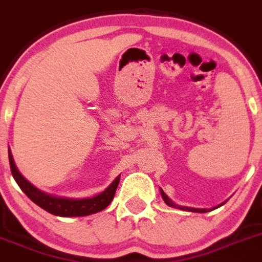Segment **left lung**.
<instances>
[{"label":"left lung","instance_id":"8db88e82","mask_svg":"<svg viewBox=\"0 0 262 262\" xmlns=\"http://www.w3.org/2000/svg\"><path fill=\"white\" fill-rule=\"evenodd\" d=\"M160 194H161V198H163V200L165 202V204L169 205V207H172V208H177V209H182V211H187V212H198V213H205V212H209L212 211V209H216L219 208V207H221V205H224L225 203L227 202V200H225L224 203H221V204H219L217 207H214V208H211V209H207V208H192V207H185V205H178L176 204L174 202H172V200L168 198V195L165 194L163 190L160 189Z\"/></svg>","mask_w":262,"mask_h":262}]
</instances>
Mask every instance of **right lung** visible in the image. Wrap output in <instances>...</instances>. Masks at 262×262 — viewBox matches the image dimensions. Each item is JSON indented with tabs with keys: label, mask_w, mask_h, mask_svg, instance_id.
I'll return each mask as SVG.
<instances>
[{
	"label": "right lung",
	"mask_w": 262,
	"mask_h": 262,
	"mask_svg": "<svg viewBox=\"0 0 262 262\" xmlns=\"http://www.w3.org/2000/svg\"><path fill=\"white\" fill-rule=\"evenodd\" d=\"M9 160H10V169L13 173L14 180L19 185L21 191L32 200V202L45 209L46 212L59 217H81L89 216V214L98 213V212L103 211L112 202L116 192L117 185H119L120 176H117L112 183L107 187L104 191L94 195L92 198H66L58 196V195L48 194L42 190L37 189L33 186L26 177H23L19 169L16 168L15 161H14L13 154L9 148Z\"/></svg>",
	"instance_id": "obj_1"
}]
</instances>
